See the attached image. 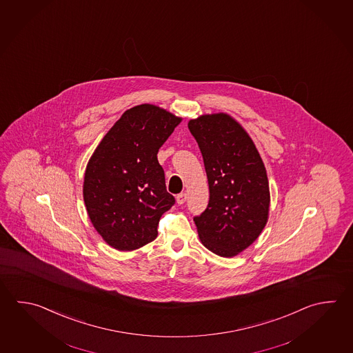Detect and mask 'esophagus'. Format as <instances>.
I'll use <instances>...</instances> for the list:
<instances>
[{"label":"esophagus","instance_id":"34e87169","mask_svg":"<svg viewBox=\"0 0 353 353\" xmlns=\"http://www.w3.org/2000/svg\"><path fill=\"white\" fill-rule=\"evenodd\" d=\"M187 194L185 192L180 193V194H177V197H176V201H177V203L179 205H183L185 202H186Z\"/></svg>","mask_w":353,"mask_h":353}]
</instances>
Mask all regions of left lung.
Masks as SVG:
<instances>
[{"mask_svg": "<svg viewBox=\"0 0 353 353\" xmlns=\"http://www.w3.org/2000/svg\"><path fill=\"white\" fill-rule=\"evenodd\" d=\"M188 128L200 147L210 187L207 208L193 221L203 246L221 257H233L266 226V168L248 133L230 114H203L190 121Z\"/></svg>", "mask_w": 353, "mask_h": 353, "instance_id": "1", "label": "left lung"}]
</instances>
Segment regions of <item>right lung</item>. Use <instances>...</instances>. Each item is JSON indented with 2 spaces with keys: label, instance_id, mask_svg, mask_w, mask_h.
Returning a JSON list of instances; mask_svg holds the SVG:
<instances>
[{
  "label": "right lung",
  "instance_id": "obj_1",
  "mask_svg": "<svg viewBox=\"0 0 353 353\" xmlns=\"http://www.w3.org/2000/svg\"><path fill=\"white\" fill-rule=\"evenodd\" d=\"M181 121L154 105L132 107L88 161L83 181L87 213L113 248L132 251L152 242L161 216L174 205L157 153Z\"/></svg>",
  "mask_w": 353,
  "mask_h": 353
}]
</instances>
